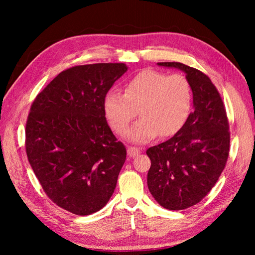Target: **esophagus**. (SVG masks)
<instances>
[{
  "label": "esophagus",
  "instance_id": "34e87169",
  "mask_svg": "<svg viewBox=\"0 0 255 255\" xmlns=\"http://www.w3.org/2000/svg\"><path fill=\"white\" fill-rule=\"evenodd\" d=\"M127 153H128L129 156H132V158H133V156H136L140 153V149L134 148V147H128L127 148Z\"/></svg>",
  "mask_w": 255,
  "mask_h": 255
}]
</instances>
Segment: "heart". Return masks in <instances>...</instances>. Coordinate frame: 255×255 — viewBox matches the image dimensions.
<instances>
[{"instance_id":"1","label":"heart","mask_w":255,"mask_h":255,"mask_svg":"<svg viewBox=\"0 0 255 255\" xmlns=\"http://www.w3.org/2000/svg\"><path fill=\"white\" fill-rule=\"evenodd\" d=\"M192 86L186 77L144 70L125 85L124 93L112 89L104 97V113L113 130L123 134L137 115L126 136L134 143H145L160 133L175 134L186 123L192 108Z\"/></svg>"}]
</instances>
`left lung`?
Returning <instances> with one entry per match:
<instances>
[{
  "label": "left lung",
  "mask_w": 255,
  "mask_h": 255,
  "mask_svg": "<svg viewBox=\"0 0 255 255\" xmlns=\"http://www.w3.org/2000/svg\"><path fill=\"white\" fill-rule=\"evenodd\" d=\"M186 74L194 112L171 139L147 150L151 160L148 187L162 207L182 210L199 203L224 171L230 132L219 92L207 75L180 62H159Z\"/></svg>",
  "instance_id": "8db88e82"
}]
</instances>
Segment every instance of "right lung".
Here are the masks:
<instances>
[{
    "label": "right lung",
    "mask_w": 255,
    "mask_h": 255,
    "mask_svg": "<svg viewBox=\"0 0 255 255\" xmlns=\"http://www.w3.org/2000/svg\"><path fill=\"white\" fill-rule=\"evenodd\" d=\"M125 63L77 66L37 95L26 123V153L47 196L70 213L102 209L126 160L104 113V97Z\"/></svg>",
    "instance_id": "obj_1"
}]
</instances>
